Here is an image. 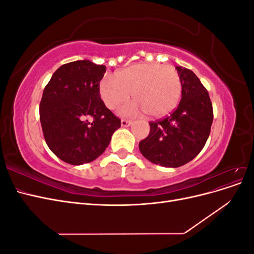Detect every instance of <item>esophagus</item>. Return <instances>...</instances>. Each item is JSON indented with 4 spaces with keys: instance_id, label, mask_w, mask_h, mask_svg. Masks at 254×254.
<instances>
[{
    "instance_id": "1",
    "label": "esophagus",
    "mask_w": 254,
    "mask_h": 254,
    "mask_svg": "<svg viewBox=\"0 0 254 254\" xmlns=\"http://www.w3.org/2000/svg\"><path fill=\"white\" fill-rule=\"evenodd\" d=\"M132 124L131 121H127V120H122L121 121V125L122 127H128Z\"/></svg>"
}]
</instances>
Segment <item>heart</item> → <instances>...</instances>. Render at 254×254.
Returning a JSON list of instances; mask_svg holds the SVG:
<instances>
[{
    "instance_id": "obj_1",
    "label": "heart",
    "mask_w": 254,
    "mask_h": 254,
    "mask_svg": "<svg viewBox=\"0 0 254 254\" xmlns=\"http://www.w3.org/2000/svg\"><path fill=\"white\" fill-rule=\"evenodd\" d=\"M98 90L109 109L126 102L132 92L135 101L122 107L119 113L123 117L146 112L150 118L159 119L170 114L178 105L182 84L178 72L171 65L136 64L122 68L114 76H105Z\"/></svg>"
}]
</instances>
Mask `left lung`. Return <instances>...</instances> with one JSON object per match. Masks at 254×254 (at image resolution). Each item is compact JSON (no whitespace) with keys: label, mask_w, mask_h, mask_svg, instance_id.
Wrapping results in <instances>:
<instances>
[{"label":"left lung","mask_w":254,"mask_h":254,"mask_svg":"<svg viewBox=\"0 0 254 254\" xmlns=\"http://www.w3.org/2000/svg\"><path fill=\"white\" fill-rule=\"evenodd\" d=\"M181 84V101L163 120L151 122L148 136L140 142L142 155L153 164L179 167L200 152L210 135L213 108L209 93L190 70L176 66Z\"/></svg>","instance_id":"obj_1"}]
</instances>
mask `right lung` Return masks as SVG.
Instances as JSON below:
<instances>
[{
    "label": "right lung",
    "mask_w": 254,
    "mask_h": 254,
    "mask_svg": "<svg viewBox=\"0 0 254 254\" xmlns=\"http://www.w3.org/2000/svg\"><path fill=\"white\" fill-rule=\"evenodd\" d=\"M105 72V65L76 60L58 67L43 90L39 112L45 142L68 164L94 161L121 127V120L99 95ZM89 117L94 122H89Z\"/></svg>",
    "instance_id": "right-lung-1"
}]
</instances>
